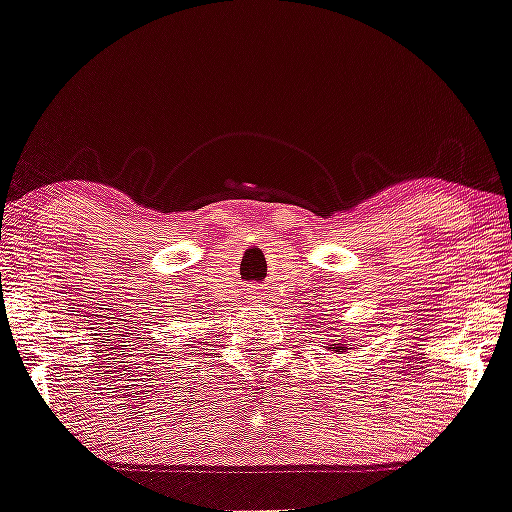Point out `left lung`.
Wrapping results in <instances>:
<instances>
[{
  "label": "left lung",
  "instance_id": "1",
  "mask_svg": "<svg viewBox=\"0 0 512 512\" xmlns=\"http://www.w3.org/2000/svg\"><path fill=\"white\" fill-rule=\"evenodd\" d=\"M329 349H331V352H340V349H347V347H345V345H340V342H338V345H335V347L331 345Z\"/></svg>",
  "mask_w": 512,
  "mask_h": 512
}]
</instances>
